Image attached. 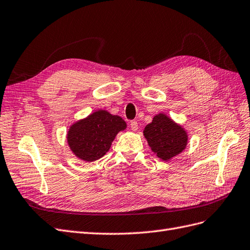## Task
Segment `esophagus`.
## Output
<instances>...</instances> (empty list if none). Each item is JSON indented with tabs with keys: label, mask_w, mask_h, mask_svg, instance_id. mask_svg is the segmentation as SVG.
<instances>
[{
	"label": "esophagus",
	"mask_w": 250,
	"mask_h": 250,
	"mask_svg": "<svg viewBox=\"0 0 250 250\" xmlns=\"http://www.w3.org/2000/svg\"><path fill=\"white\" fill-rule=\"evenodd\" d=\"M130 126L133 131H137L138 130V123L136 120H132L130 124Z\"/></svg>",
	"instance_id": "esophagus-1"
}]
</instances>
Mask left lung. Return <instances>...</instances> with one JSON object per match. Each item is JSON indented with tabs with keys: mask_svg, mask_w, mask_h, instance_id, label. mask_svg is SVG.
Wrapping results in <instances>:
<instances>
[{
	"mask_svg": "<svg viewBox=\"0 0 250 250\" xmlns=\"http://www.w3.org/2000/svg\"><path fill=\"white\" fill-rule=\"evenodd\" d=\"M144 135L152 151L163 161L179 155L188 142L184 127L163 113L154 116L152 123L145 127Z\"/></svg>",
	"mask_w": 250,
	"mask_h": 250,
	"instance_id": "obj_1",
	"label": "left lung"
}]
</instances>
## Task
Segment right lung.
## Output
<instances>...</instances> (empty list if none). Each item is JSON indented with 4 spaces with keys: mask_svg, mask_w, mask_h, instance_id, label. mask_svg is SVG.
<instances>
[{
    "mask_svg": "<svg viewBox=\"0 0 250 250\" xmlns=\"http://www.w3.org/2000/svg\"><path fill=\"white\" fill-rule=\"evenodd\" d=\"M125 127V121L120 116L98 110L70 126L68 145L77 158L95 161L109 151L116 135Z\"/></svg>",
    "mask_w": 250,
    "mask_h": 250,
    "instance_id": "obj_1",
    "label": "right lung"
}]
</instances>
